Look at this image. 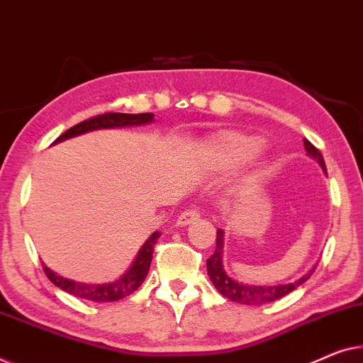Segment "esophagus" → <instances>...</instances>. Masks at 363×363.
<instances>
[{"instance_id":"esophagus-1","label":"esophagus","mask_w":363,"mask_h":363,"mask_svg":"<svg viewBox=\"0 0 363 363\" xmlns=\"http://www.w3.org/2000/svg\"><path fill=\"white\" fill-rule=\"evenodd\" d=\"M199 217H201V212L197 208H186L179 216V218H177V225H189V223L199 220Z\"/></svg>"}]
</instances>
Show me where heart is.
Returning <instances> with one entry per match:
<instances>
[{"label":"heart","instance_id":"1","mask_svg":"<svg viewBox=\"0 0 363 363\" xmlns=\"http://www.w3.org/2000/svg\"><path fill=\"white\" fill-rule=\"evenodd\" d=\"M259 146L262 143L257 136L225 131L216 135L207 143L206 157L208 164L216 169H232L257 155Z\"/></svg>","mask_w":363,"mask_h":363}]
</instances>
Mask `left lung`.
Returning a JSON list of instances; mask_svg holds the SVG:
<instances>
[{
    "mask_svg": "<svg viewBox=\"0 0 363 363\" xmlns=\"http://www.w3.org/2000/svg\"><path fill=\"white\" fill-rule=\"evenodd\" d=\"M304 147L306 151H308V155L319 162V166L323 167V171L328 172V169H325L324 157L320 155V151L309 140H306V138H304ZM222 248H223V230L220 228V230H217L216 252H213L212 257L207 259V274L218 293L225 296L227 299L235 301V303H242L248 306H262V304L272 303V301L283 298V296L289 294L291 291H294L304 281H308L309 277L315 269L313 268L309 273H306L303 278H299L298 281L289 283V284H279V286L242 284V283L233 281L232 278L227 277L225 269L222 267Z\"/></svg>",
    "mask_w": 363,
    "mask_h": 363,
    "instance_id": "obj_1",
    "label": "left lung"
}]
</instances>
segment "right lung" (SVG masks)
Here are the masks:
<instances>
[{
  "instance_id": "add662e5",
  "label": "right lung",
  "mask_w": 363,
  "mask_h": 363,
  "mask_svg": "<svg viewBox=\"0 0 363 363\" xmlns=\"http://www.w3.org/2000/svg\"><path fill=\"white\" fill-rule=\"evenodd\" d=\"M152 113H113V111H108V113L91 116L89 120L80 121L79 125L72 126L65 133H62L57 140L54 143L64 141L67 138L82 135V133L91 131V130H100V128H116V126H130V125H143V123H151L152 121ZM160 232H155L150 238L146 240V243L143 245L140 253L135 258V262L130 267L128 272H126L120 279H116L113 283L106 284H82L70 281V279H65L62 277H57V274L50 272V269L43 263V269L50 281H52L57 288L64 289L65 293L77 296V298L86 299V301H95V303H110V301H118L125 296H130L131 293L140 288L147 277V272H150V264L152 259V252H155V245L160 238Z\"/></svg>"
}]
</instances>
